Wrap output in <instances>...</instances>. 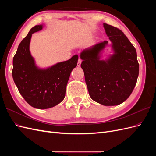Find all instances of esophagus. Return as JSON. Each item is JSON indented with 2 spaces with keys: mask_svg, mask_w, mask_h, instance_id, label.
Segmentation results:
<instances>
[{
  "mask_svg": "<svg viewBox=\"0 0 156 156\" xmlns=\"http://www.w3.org/2000/svg\"><path fill=\"white\" fill-rule=\"evenodd\" d=\"M81 62H82V60L79 58L78 60V62H77V66H81Z\"/></svg>",
  "mask_w": 156,
  "mask_h": 156,
  "instance_id": "obj_1",
  "label": "esophagus"
}]
</instances>
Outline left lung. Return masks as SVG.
I'll list each match as a JSON object with an SVG mask.
<instances>
[{
	"instance_id": "1",
	"label": "left lung",
	"mask_w": 156,
	"mask_h": 156,
	"mask_svg": "<svg viewBox=\"0 0 156 156\" xmlns=\"http://www.w3.org/2000/svg\"><path fill=\"white\" fill-rule=\"evenodd\" d=\"M115 54L107 60H100V51L108 44L104 41L81 53L84 79L89 95L94 101L105 106L123 103L136 85L139 65L136 49L119 29L103 23Z\"/></svg>"
}]
</instances>
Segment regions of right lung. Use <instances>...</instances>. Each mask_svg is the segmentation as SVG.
<instances>
[{
  "label": "right lung",
  "instance_id": "obj_1",
  "mask_svg": "<svg viewBox=\"0 0 156 156\" xmlns=\"http://www.w3.org/2000/svg\"><path fill=\"white\" fill-rule=\"evenodd\" d=\"M42 29L32 27L18 46L13 58L12 77L21 95L32 107L45 109L53 107L65 97L70 73L77 66L78 55L47 69H37L29 51L32 34Z\"/></svg>",
  "mask_w": 156,
  "mask_h": 156
}]
</instances>
